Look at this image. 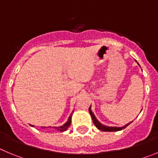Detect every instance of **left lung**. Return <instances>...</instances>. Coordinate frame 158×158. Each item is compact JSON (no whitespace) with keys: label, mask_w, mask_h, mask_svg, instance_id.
<instances>
[{"label":"left lung","mask_w":158,"mask_h":158,"mask_svg":"<svg viewBox=\"0 0 158 158\" xmlns=\"http://www.w3.org/2000/svg\"><path fill=\"white\" fill-rule=\"evenodd\" d=\"M136 62H137V61H136ZM137 64H139V63H137ZM89 114H90L91 117H92L94 124L96 126V127H97L98 129H100V130L103 131V132H117V131H120V130H122V129H125L126 127H127L129 124H131L132 122H129V123L126 124V126H122V127H112V126H110H110H104V125L101 124V122H99V121L97 120V118H96V116L94 115V114L93 113L92 110H91V106L89 107Z\"/></svg>","instance_id":"1"}]
</instances>
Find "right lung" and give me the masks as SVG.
Masks as SVG:
<instances>
[{"label": "right lung", "mask_w": 158, "mask_h": 158, "mask_svg": "<svg viewBox=\"0 0 158 158\" xmlns=\"http://www.w3.org/2000/svg\"><path fill=\"white\" fill-rule=\"evenodd\" d=\"M73 112H74V110H72V114L69 115V118H68V121L65 122V123L64 124V125H63V126H58V127H54V129H55L56 130L59 131V132H64V131L67 130L68 128H69V126H70V125H71V121H72V113H73ZM31 126H32V125H31ZM43 128H44V129H45V128H47V127H43ZM48 128H51V127H48Z\"/></svg>", "instance_id": "obj_1"}]
</instances>
